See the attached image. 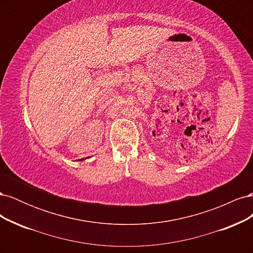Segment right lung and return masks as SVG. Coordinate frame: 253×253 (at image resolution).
Segmentation results:
<instances>
[{"instance_id":"1","label":"right lung","mask_w":253,"mask_h":253,"mask_svg":"<svg viewBox=\"0 0 253 253\" xmlns=\"http://www.w3.org/2000/svg\"><path fill=\"white\" fill-rule=\"evenodd\" d=\"M87 158H89V157H87ZM84 159H86V158H81V159H78L77 162H82V160H84Z\"/></svg>"}]
</instances>
